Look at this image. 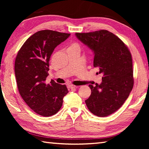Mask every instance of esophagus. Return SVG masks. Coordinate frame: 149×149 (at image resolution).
<instances>
[{
    "mask_svg": "<svg viewBox=\"0 0 149 149\" xmlns=\"http://www.w3.org/2000/svg\"><path fill=\"white\" fill-rule=\"evenodd\" d=\"M69 88H70V89L72 90H74V89H76V88H77V86H74V85H73V84H70V85H69Z\"/></svg>",
    "mask_w": 149,
    "mask_h": 149,
    "instance_id": "1",
    "label": "esophagus"
}]
</instances>
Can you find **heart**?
Masks as SVG:
<instances>
[{"instance_id": "heart-1", "label": "heart", "mask_w": 149, "mask_h": 149, "mask_svg": "<svg viewBox=\"0 0 149 149\" xmlns=\"http://www.w3.org/2000/svg\"><path fill=\"white\" fill-rule=\"evenodd\" d=\"M72 49H80V46L77 43H72L68 47V50Z\"/></svg>"}]
</instances>
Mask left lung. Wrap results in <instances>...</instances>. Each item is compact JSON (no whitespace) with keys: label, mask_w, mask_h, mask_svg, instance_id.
<instances>
[{"label":"left lung","mask_w":149,"mask_h":149,"mask_svg":"<svg viewBox=\"0 0 149 149\" xmlns=\"http://www.w3.org/2000/svg\"><path fill=\"white\" fill-rule=\"evenodd\" d=\"M75 36L94 54L93 66L102 74V82L90 84V97L85 100L93 115L104 117L115 113L127 99L134 85L131 54L118 36L107 30Z\"/></svg>","instance_id":"left-lung-1"}]
</instances>
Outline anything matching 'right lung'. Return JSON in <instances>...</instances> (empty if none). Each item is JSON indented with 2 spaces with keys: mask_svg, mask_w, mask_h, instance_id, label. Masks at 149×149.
<instances>
[{
  "mask_svg": "<svg viewBox=\"0 0 149 149\" xmlns=\"http://www.w3.org/2000/svg\"><path fill=\"white\" fill-rule=\"evenodd\" d=\"M70 35L51 30L38 31L25 42L16 57L15 74L19 93L28 106L41 116L58 113L68 93L66 85L52 80L47 83L46 79L54 50Z\"/></svg>",
  "mask_w": 149,
  "mask_h": 149,
  "instance_id": "right-lung-1",
  "label": "right lung"
}]
</instances>
